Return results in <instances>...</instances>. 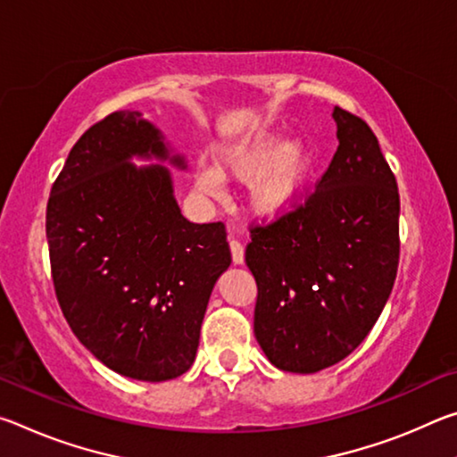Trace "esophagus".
Wrapping results in <instances>:
<instances>
[{
  "label": "esophagus",
  "mask_w": 457,
  "mask_h": 457,
  "mask_svg": "<svg viewBox=\"0 0 457 457\" xmlns=\"http://www.w3.org/2000/svg\"><path fill=\"white\" fill-rule=\"evenodd\" d=\"M229 250L234 264H244V245L239 244L234 236H229Z\"/></svg>",
  "instance_id": "1"
}]
</instances>
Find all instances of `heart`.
<instances>
[{"instance_id":"heart-1","label":"heart","mask_w":457,"mask_h":457,"mask_svg":"<svg viewBox=\"0 0 457 457\" xmlns=\"http://www.w3.org/2000/svg\"><path fill=\"white\" fill-rule=\"evenodd\" d=\"M314 167V153L304 138L258 130L226 146L218 154V167H197L193 181L201 195L215 199L221 197L223 179L247 183V213L258 221H278L303 204Z\"/></svg>"}]
</instances>
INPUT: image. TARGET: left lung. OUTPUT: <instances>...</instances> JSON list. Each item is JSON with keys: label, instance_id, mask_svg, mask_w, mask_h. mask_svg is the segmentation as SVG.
<instances>
[{"label": "left lung", "instance_id": "left-lung-1", "mask_svg": "<svg viewBox=\"0 0 457 457\" xmlns=\"http://www.w3.org/2000/svg\"><path fill=\"white\" fill-rule=\"evenodd\" d=\"M338 146L304 205L252 229L253 335L280 370L316 373L357 349L389 300L399 264L395 175L365 120L332 108Z\"/></svg>", "mask_w": 457, "mask_h": 457}]
</instances>
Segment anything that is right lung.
<instances>
[{
	"label": "right lung",
	"instance_id": "right-lung-1",
	"mask_svg": "<svg viewBox=\"0 0 457 457\" xmlns=\"http://www.w3.org/2000/svg\"><path fill=\"white\" fill-rule=\"evenodd\" d=\"M165 164L187 171L141 112H112L72 146L46 212L54 288L76 338L114 373L149 383L193 365L231 264L223 223L183 218Z\"/></svg>",
	"mask_w": 457,
	"mask_h": 457
}]
</instances>
